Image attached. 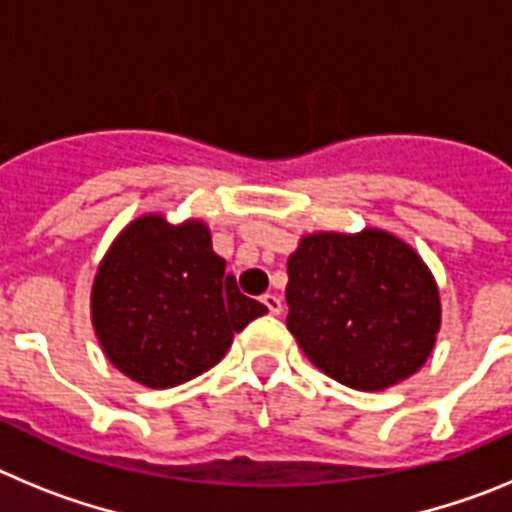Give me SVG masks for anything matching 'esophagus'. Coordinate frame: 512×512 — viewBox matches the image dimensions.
Wrapping results in <instances>:
<instances>
[{
  "label": "esophagus",
  "instance_id": "obj_1",
  "mask_svg": "<svg viewBox=\"0 0 512 512\" xmlns=\"http://www.w3.org/2000/svg\"><path fill=\"white\" fill-rule=\"evenodd\" d=\"M261 302H264L266 305V310L271 312V315H279V312H282V300H279L277 295H269V292H266L264 297H261Z\"/></svg>",
  "mask_w": 512,
  "mask_h": 512
}]
</instances>
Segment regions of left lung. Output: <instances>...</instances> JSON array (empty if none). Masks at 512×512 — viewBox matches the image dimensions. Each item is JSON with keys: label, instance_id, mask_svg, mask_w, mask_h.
I'll return each mask as SVG.
<instances>
[{"label": "left lung", "instance_id": "8db88e82", "mask_svg": "<svg viewBox=\"0 0 512 512\" xmlns=\"http://www.w3.org/2000/svg\"><path fill=\"white\" fill-rule=\"evenodd\" d=\"M287 274L289 333L336 382L387 390L431 356L441 328L436 279L392 233L305 235Z\"/></svg>", "mask_w": 512, "mask_h": 512}]
</instances>
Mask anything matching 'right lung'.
<instances>
[{"mask_svg":"<svg viewBox=\"0 0 512 512\" xmlns=\"http://www.w3.org/2000/svg\"><path fill=\"white\" fill-rule=\"evenodd\" d=\"M264 312L225 274L202 220H133L104 253L92 287V325L104 356L153 390L212 369L233 333Z\"/></svg>","mask_w":512,"mask_h":512,"instance_id":"1","label":"right lung"}]
</instances>
